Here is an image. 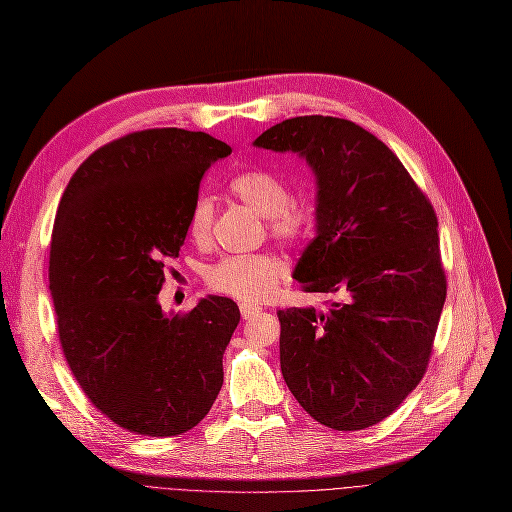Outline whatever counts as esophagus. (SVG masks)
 <instances>
[{"mask_svg": "<svg viewBox=\"0 0 512 512\" xmlns=\"http://www.w3.org/2000/svg\"><path fill=\"white\" fill-rule=\"evenodd\" d=\"M239 309H241V316H243V320H250V318H254L256 314H260V312H262V307H260V305L247 303V301H243V303L239 305Z\"/></svg>", "mask_w": 512, "mask_h": 512, "instance_id": "obj_1", "label": "esophagus"}]
</instances>
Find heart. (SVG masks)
I'll list each match as a JSON object with an SVG mask.
<instances>
[{"mask_svg":"<svg viewBox=\"0 0 512 512\" xmlns=\"http://www.w3.org/2000/svg\"><path fill=\"white\" fill-rule=\"evenodd\" d=\"M230 192L256 213L265 215L269 235L284 245L307 239L314 226V207L305 198H292L288 183L271 168H247L228 181ZM213 203L200 196L190 213V235L203 243L211 235ZM284 275V265L273 254L226 256L207 271L215 292L239 301L269 299Z\"/></svg>","mask_w":512,"mask_h":512,"instance_id":"b5f03b06","label":"heart"}]
</instances>
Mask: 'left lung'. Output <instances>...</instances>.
Instances as JSON below:
<instances>
[{
	"instance_id": "8db88e82",
	"label": "left lung",
	"mask_w": 512,
	"mask_h": 512,
	"mask_svg": "<svg viewBox=\"0 0 512 512\" xmlns=\"http://www.w3.org/2000/svg\"><path fill=\"white\" fill-rule=\"evenodd\" d=\"M256 147L297 151L318 179V235L294 280L339 297L327 312H280L290 393L318 423L384 421L423 380L446 299L438 218L395 153L339 117H292Z\"/></svg>"
}]
</instances>
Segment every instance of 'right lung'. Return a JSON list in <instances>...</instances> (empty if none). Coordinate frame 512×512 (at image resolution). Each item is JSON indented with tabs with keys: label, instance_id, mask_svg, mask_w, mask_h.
<instances>
[{
	"label": "right lung",
	"instance_id": "right-lung-1",
	"mask_svg": "<svg viewBox=\"0 0 512 512\" xmlns=\"http://www.w3.org/2000/svg\"><path fill=\"white\" fill-rule=\"evenodd\" d=\"M230 151L205 132H130L91 153L59 200L49 290L61 350L91 404L141 436L196 427L222 389L237 303L207 297L166 316L158 294L200 179Z\"/></svg>",
	"mask_w": 512,
	"mask_h": 512
}]
</instances>
